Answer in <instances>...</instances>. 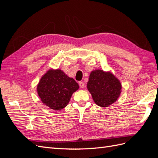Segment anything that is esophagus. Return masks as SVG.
<instances>
[{"label": "esophagus", "mask_w": 158, "mask_h": 158, "mask_svg": "<svg viewBox=\"0 0 158 158\" xmlns=\"http://www.w3.org/2000/svg\"><path fill=\"white\" fill-rule=\"evenodd\" d=\"M79 85L81 88H84V82H83V81H80V82H79Z\"/></svg>", "instance_id": "esophagus-1"}]
</instances>
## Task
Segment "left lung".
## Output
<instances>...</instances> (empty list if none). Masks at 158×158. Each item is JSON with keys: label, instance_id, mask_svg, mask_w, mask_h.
I'll return each instance as SVG.
<instances>
[{"label": "left lung", "instance_id": "left-lung-1", "mask_svg": "<svg viewBox=\"0 0 158 158\" xmlns=\"http://www.w3.org/2000/svg\"><path fill=\"white\" fill-rule=\"evenodd\" d=\"M94 102L106 107L115 102L121 92V84L111 73L95 70L90 73L87 84Z\"/></svg>", "mask_w": 158, "mask_h": 158}]
</instances>
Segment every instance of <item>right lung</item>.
<instances>
[{"instance_id":"1","label":"right lung","mask_w":158,"mask_h":158,"mask_svg":"<svg viewBox=\"0 0 158 158\" xmlns=\"http://www.w3.org/2000/svg\"><path fill=\"white\" fill-rule=\"evenodd\" d=\"M79 85L60 69H50L42 76L37 85V94L43 103L51 109H63L67 106Z\"/></svg>"}]
</instances>
